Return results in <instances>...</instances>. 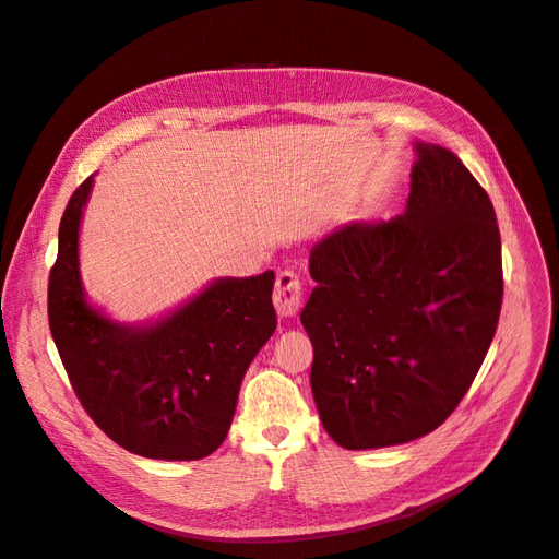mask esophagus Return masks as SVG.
I'll use <instances>...</instances> for the list:
<instances>
[{"label": "esophagus", "instance_id": "esophagus-1", "mask_svg": "<svg viewBox=\"0 0 559 559\" xmlns=\"http://www.w3.org/2000/svg\"><path fill=\"white\" fill-rule=\"evenodd\" d=\"M302 300V289H300V280L294 273V270H280L277 280H275V294L273 302L280 317H294L300 308Z\"/></svg>", "mask_w": 559, "mask_h": 559}]
</instances>
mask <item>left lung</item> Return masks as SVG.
I'll return each mask as SVG.
<instances>
[{"label":"left lung","mask_w":559,"mask_h":559,"mask_svg":"<svg viewBox=\"0 0 559 559\" xmlns=\"http://www.w3.org/2000/svg\"><path fill=\"white\" fill-rule=\"evenodd\" d=\"M310 275L300 321L333 441L370 450L441 427L478 376L503 298L497 214L464 163L417 142L405 212L333 230Z\"/></svg>","instance_id":"left-lung-1"}]
</instances>
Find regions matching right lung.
<instances>
[{"mask_svg":"<svg viewBox=\"0 0 559 559\" xmlns=\"http://www.w3.org/2000/svg\"><path fill=\"white\" fill-rule=\"evenodd\" d=\"M93 189L67 202L48 275V326L74 394L114 443L148 460H202L230 429L251 359L275 333V273L216 280L151 326L91 308L79 275V224Z\"/></svg>","mask_w":559,"mask_h":559,"instance_id":"right-lung-1","label":"right lung"}]
</instances>
